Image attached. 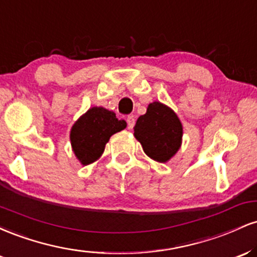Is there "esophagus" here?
Here are the masks:
<instances>
[{"label":"esophagus","mask_w":257,"mask_h":257,"mask_svg":"<svg viewBox=\"0 0 257 257\" xmlns=\"http://www.w3.org/2000/svg\"><path fill=\"white\" fill-rule=\"evenodd\" d=\"M126 123H128V126L129 128H133V126L135 125V118L134 116H132V114H129L128 117H126Z\"/></svg>","instance_id":"obj_1"}]
</instances>
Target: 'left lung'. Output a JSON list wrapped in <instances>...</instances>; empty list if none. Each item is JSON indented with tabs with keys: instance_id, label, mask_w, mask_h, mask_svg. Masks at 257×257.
<instances>
[{
	"instance_id": "8db88e82",
	"label": "left lung",
	"mask_w": 257,
	"mask_h": 257,
	"mask_svg": "<svg viewBox=\"0 0 257 257\" xmlns=\"http://www.w3.org/2000/svg\"><path fill=\"white\" fill-rule=\"evenodd\" d=\"M134 137L150 158L166 163L181 146L182 124L172 108L155 101L138 118Z\"/></svg>"
}]
</instances>
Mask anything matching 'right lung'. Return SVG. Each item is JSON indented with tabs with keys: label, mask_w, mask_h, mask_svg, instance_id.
I'll return each instance as SVG.
<instances>
[{
	"label": "right lung",
	"mask_w": 257,
	"mask_h": 257,
	"mask_svg": "<svg viewBox=\"0 0 257 257\" xmlns=\"http://www.w3.org/2000/svg\"><path fill=\"white\" fill-rule=\"evenodd\" d=\"M125 126V120L117 118L114 112L98 106L91 107L72 125V151L81 164L88 166L100 158L112 135Z\"/></svg>",
	"instance_id": "1"
}]
</instances>
